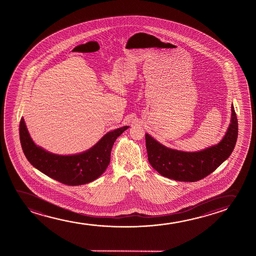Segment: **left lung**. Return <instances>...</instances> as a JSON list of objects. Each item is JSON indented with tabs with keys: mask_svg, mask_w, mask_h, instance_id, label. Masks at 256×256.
<instances>
[{
	"mask_svg": "<svg viewBox=\"0 0 256 256\" xmlns=\"http://www.w3.org/2000/svg\"><path fill=\"white\" fill-rule=\"evenodd\" d=\"M231 122L218 144L196 152H186L166 147L148 134H145L148 159L156 172L167 178L196 182L214 172L226 161L236 144L238 120L232 104Z\"/></svg>",
	"mask_w": 256,
	"mask_h": 256,
	"instance_id": "1",
	"label": "left lung"
}]
</instances>
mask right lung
<instances>
[{"label":"right lung","mask_w":256,"mask_h":256,"mask_svg":"<svg viewBox=\"0 0 256 256\" xmlns=\"http://www.w3.org/2000/svg\"><path fill=\"white\" fill-rule=\"evenodd\" d=\"M128 128L124 126L110 131L88 150L67 156L54 154L36 145L22 117L19 133L22 148L33 167L58 182L74 186L92 182L105 172L110 162L112 145Z\"/></svg>","instance_id":"1"}]
</instances>
